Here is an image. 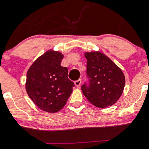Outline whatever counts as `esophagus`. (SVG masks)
I'll return each instance as SVG.
<instances>
[{
  "label": "esophagus",
  "mask_w": 149,
  "mask_h": 149,
  "mask_svg": "<svg viewBox=\"0 0 149 149\" xmlns=\"http://www.w3.org/2000/svg\"><path fill=\"white\" fill-rule=\"evenodd\" d=\"M81 79H79V80L75 81V85H76L78 88H79V87L81 86Z\"/></svg>",
  "instance_id": "1"
}]
</instances>
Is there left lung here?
I'll return each mask as SVG.
<instances>
[{
    "label": "left lung",
    "mask_w": 149,
    "mask_h": 149,
    "mask_svg": "<svg viewBox=\"0 0 149 149\" xmlns=\"http://www.w3.org/2000/svg\"><path fill=\"white\" fill-rule=\"evenodd\" d=\"M86 74L88 84L81 89L93 105L107 107L117 102L123 92L125 79L123 71L115 63L101 52H86Z\"/></svg>",
    "instance_id": "1"
}]
</instances>
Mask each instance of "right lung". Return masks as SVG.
<instances>
[{
    "label": "right lung",
    "instance_id": "right-lung-1",
    "mask_svg": "<svg viewBox=\"0 0 149 149\" xmlns=\"http://www.w3.org/2000/svg\"><path fill=\"white\" fill-rule=\"evenodd\" d=\"M63 57L58 51H47L33 63L26 73L29 97L45 112L55 113L61 110L75 86L68 78L67 68L61 65Z\"/></svg>",
    "mask_w": 149,
    "mask_h": 149
}]
</instances>
